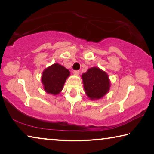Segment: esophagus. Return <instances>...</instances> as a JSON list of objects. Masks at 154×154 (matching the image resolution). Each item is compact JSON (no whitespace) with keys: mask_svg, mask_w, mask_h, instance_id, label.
I'll return each mask as SVG.
<instances>
[{"mask_svg":"<svg viewBox=\"0 0 154 154\" xmlns=\"http://www.w3.org/2000/svg\"><path fill=\"white\" fill-rule=\"evenodd\" d=\"M73 74L75 75H78L79 74V70H73Z\"/></svg>","mask_w":154,"mask_h":154,"instance_id":"34e87169","label":"esophagus"}]
</instances>
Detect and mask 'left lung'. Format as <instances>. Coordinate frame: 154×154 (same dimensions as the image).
<instances>
[{"mask_svg": "<svg viewBox=\"0 0 154 154\" xmlns=\"http://www.w3.org/2000/svg\"><path fill=\"white\" fill-rule=\"evenodd\" d=\"M82 77L87 96L92 100L101 99L109 91L110 84L108 75L99 68H89Z\"/></svg>", "mask_w": 154, "mask_h": 154, "instance_id": "8db88e82", "label": "left lung"}]
</instances>
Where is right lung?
<instances>
[{
	"label": "right lung",
	"mask_w": 154,
	"mask_h": 154,
	"mask_svg": "<svg viewBox=\"0 0 154 154\" xmlns=\"http://www.w3.org/2000/svg\"><path fill=\"white\" fill-rule=\"evenodd\" d=\"M70 76L69 70L59 64H54L44 70L42 82L47 93L58 94L62 91L64 83Z\"/></svg>",
	"instance_id": "right-lung-1"
}]
</instances>
